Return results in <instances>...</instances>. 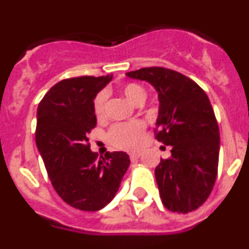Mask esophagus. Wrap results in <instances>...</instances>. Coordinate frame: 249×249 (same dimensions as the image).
Segmentation results:
<instances>
[{
    "label": "esophagus",
    "instance_id": "esophagus-1",
    "mask_svg": "<svg viewBox=\"0 0 249 249\" xmlns=\"http://www.w3.org/2000/svg\"><path fill=\"white\" fill-rule=\"evenodd\" d=\"M141 156L140 152H132V153H129V158H131V160H138Z\"/></svg>",
    "mask_w": 249,
    "mask_h": 249
}]
</instances>
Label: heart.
<instances>
[{
	"instance_id": "obj_1",
	"label": "heart",
	"mask_w": 249,
	"mask_h": 249,
	"mask_svg": "<svg viewBox=\"0 0 249 249\" xmlns=\"http://www.w3.org/2000/svg\"><path fill=\"white\" fill-rule=\"evenodd\" d=\"M121 93L132 103L140 105L146 98V89L143 86L136 82H126L121 86ZM106 102L107 96L105 92L96 94L92 103L94 116L98 120H102L106 116ZM144 123L141 121H133L128 123H117L112 126L108 132V141L112 146L121 149H136L140 146L142 136L144 133Z\"/></svg>"
}]
</instances>
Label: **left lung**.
Returning a JSON list of instances; mask_svg holds the SVG:
<instances>
[{
  "instance_id": "1",
  "label": "left lung",
  "mask_w": 249,
  "mask_h": 249,
  "mask_svg": "<svg viewBox=\"0 0 249 249\" xmlns=\"http://www.w3.org/2000/svg\"><path fill=\"white\" fill-rule=\"evenodd\" d=\"M127 76L147 81L158 92L155 136L172 148L155 171L162 203L177 213L197 210L212 192L218 171L219 128L208 96L169 68H141Z\"/></svg>"
}]
</instances>
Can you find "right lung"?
Instances as JSON below:
<instances>
[{"mask_svg":"<svg viewBox=\"0 0 249 249\" xmlns=\"http://www.w3.org/2000/svg\"><path fill=\"white\" fill-rule=\"evenodd\" d=\"M109 76H81L59 81L37 109L36 144L48 177L63 201L94 212L108 204L129 166L124 152L91 151L89 133L97 124L92 103Z\"/></svg>","mask_w":249,"mask_h":249,"instance_id":"right-lung-1","label":"right lung"}]
</instances>
